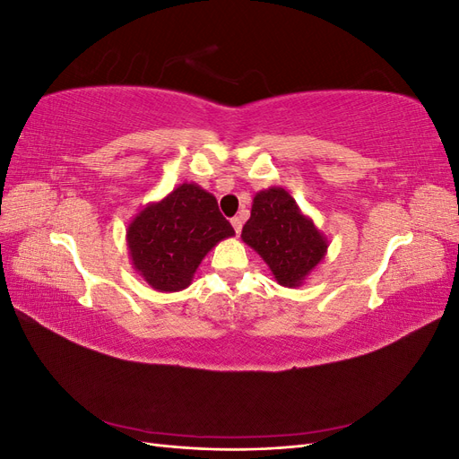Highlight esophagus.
<instances>
[{
  "label": "esophagus",
  "mask_w": 459,
  "mask_h": 459,
  "mask_svg": "<svg viewBox=\"0 0 459 459\" xmlns=\"http://www.w3.org/2000/svg\"><path fill=\"white\" fill-rule=\"evenodd\" d=\"M231 226H233V230H235V233H241V228H243V218L241 216H235V218H231Z\"/></svg>",
  "instance_id": "obj_1"
}]
</instances>
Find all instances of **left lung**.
<instances>
[{
	"label": "left lung",
	"mask_w": 459,
	"mask_h": 459,
	"mask_svg": "<svg viewBox=\"0 0 459 459\" xmlns=\"http://www.w3.org/2000/svg\"><path fill=\"white\" fill-rule=\"evenodd\" d=\"M241 239L268 264L273 280L289 289L300 287L324 262L329 241L283 187L258 191Z\"/></svg>",
	"instance_id": "left-lung-1"
}]
</instances>
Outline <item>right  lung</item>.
Instances as JSON below:
<instances>
[{"instance_id":"add662e5","label":"right lung","mask_w":459,"mask_h":459,"mask_svg":"<svg viewBox=\"0 0 459 459\" xmlns=\"http://www.w3.org/2000/svg\"><path fill=\"white\" fill-rule=\"evenodd\" d=\"M235 231L212 193L186 182L145 204L126 228L132 268L159 293L191 285L203 258Z\"/></svg>"}]
</instances>
